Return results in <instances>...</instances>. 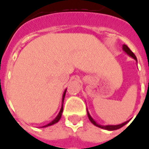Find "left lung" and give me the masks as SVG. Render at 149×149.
I'll use <instances>...</instances> for the list:
<instances>
[{"mask_svg":"<svg viewBox=\"0 0 149 149\" xmlns=\"http://www.w3.org/2000/svg\"><path fill=\"white\" fill-rule=\"evenodd\" d=\"M123 49L125 51V52H127L128 55L131 56L132 57H133V58L137 61V57H136V56L134 55V53H133V52L129 49V47H128L127 46H126V45H123ZM87 116H88V118H89V120L91 121V123H93L95 126L98 127H101V128L107 129V130H116V129H118V128L122 127L123 126H124L128 122V121H127V122H125V123H122V124H119V125H107V126H101V125H98V124H97V123H96V122L92 118V117L90 116V114L88 113V112H87Z\"/></svg>","mask_w":149,"mask_h":149,"instance_id":"8db88e82","label":"left lung"}]
</instances>
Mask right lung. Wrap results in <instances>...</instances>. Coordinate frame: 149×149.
Wrapping results in <instances>:
<instances>
[{"mask_svg": "<svg viewBox=\"0 0 149 149\" xmlns=\"http://www.w3.org/2000/svg\"><path fill=\"white\" fill-rule=\"evenodd\" d=\"M65 94H66V91H65V93H64V94H63V97H62V101L64 100V97H65ZM62 110H63V104H62V108H61V110H60V112H59V113H58V115L56 116V118L55 119L53 120L52 122H51L50 123H48V124H47V125H45V126H43V127H48V126H51V125H52V124H54V123H57V122H58V121L60 120V118H61V117H62Z\"/></svg>", "mask_w": 149, "mask_h": 149, "instance_id": "1", "label": "right lung"}]
</instances>
